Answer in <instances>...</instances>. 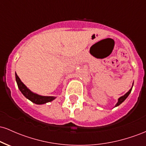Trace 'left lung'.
I'll return each mask as SVG.
<instances>
[{
  "label": "left lung",
  "instance_id": "left-lung-1",
  "mask_svg": "<svg viewBox=\"0 0 146 146\" xmlns=\"http://www.w3.org/2000/svg\"><path fill=\"white\" fill-rule=\"evenodd\" d=\"M131 90H132V88H130V90H129V91L128 92V93H126L124 95H123V96L121 97V98H119V100H118V102H117V104L115 105V107L117 106H119V105L121 104L122 103V102H123L124 101V100H125V99H126L127 98H128V96L129 95H130V92H131Z\"/></svg>",
  "mask_w": 146,
  "mask_h": 146
}]
</instances>
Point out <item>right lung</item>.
<instances>
[{
  "label": "right lung",
  "instance_id": "obj_1",
  "mask_svg": "<svg viewBox=\"0 0 146 146\" xmlns=\"http://www.w3.org/2000/svg\"><path fill=\"white\" fill-rule=\"evenodd\" d=\"M16 80L17 82L18 88L21 91V93L24 95L25 98H27L30 101L36 104H43L46 103V102H51L52 100H54L56 97L51 96H41V95H37L36 93H33L31 90L28 89L27 86L23 84L20 80L19 77L18 76L16 73Z\"/></svg>",
  "mask_w": 146,
  "mask_h": 146
}]
</instances>
